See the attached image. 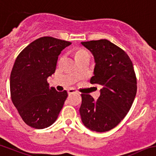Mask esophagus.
Here are the masks:
<instances>
[{"instance_id": "esophagus-1", "label": "esophagus", "mask_w": 156, "mask_h": 156, "mask_svg": "<svg viewBox=\"0 0 156 156\" xmlns=\"http://www.w3.org/2000/svg\"><path fill=\"white\" fill-rule=\"evenodd\" d=\"M67 93H68V94L70 95V94H72V93H77V91L75 90V89H69V90H67Z\"/></svg>"}]
</instances>
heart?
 <instances>
[{
  "instance_id": "b5f03b06",
  "label": "heart",
  "mask_w": 156,
  "mask_h": 156,
  "mask_svg": "<svg viewBox=\"0 0 156 156\" xmlns=\"http://www.w3.org/2000/svg\"><path fill=\"white\" fill-rule=\"evenodd\" d=\"M76 58H80V57H84V56H87L89 55L88 52L85 50H78L76 52Z\"/></svg>"
}]
</instances>
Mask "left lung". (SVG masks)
Wrapping results in <instances>:
<instances>
[{
	"label": "left lung",
	"mask_w": 156,
	"mask_h": 156,
	"mask_svg": "<svg viewBox=\"0 0 156 156\" xmlns=\"http://www.w3.org/2000/svg\"><path fill=\"white\" fill-rule=\"evenodd\" d=\"M81 44L91 52L96 63L90 83L102 87L96 100L90 94H81V119L92 131L107 132L123 119L136 97L137 82L133 63L123 50L108 40Z\"/></svg>",
	"instance_id": "1"
}]
</instances>
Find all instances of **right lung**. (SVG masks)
Returning a JSON list of instances; mask_svg holds the SVG:
<instances>
[{"mask_svg":"<svg viewBox=\"0 0 156 156\" xmlns=\"http://www.w3.org/2000/svg\"><path fill=\"white\" fill-rule=\"evenodd\" d=\"M70 42L52 37L33 41L17 56L10 77V96L25 123L35 129L57 120L68 94L49 87L58 56Z\"/></svg>","mask_w":156,"mask_h":156,"instance_id":"add662e5","label":"right lung"}]
</instances>
